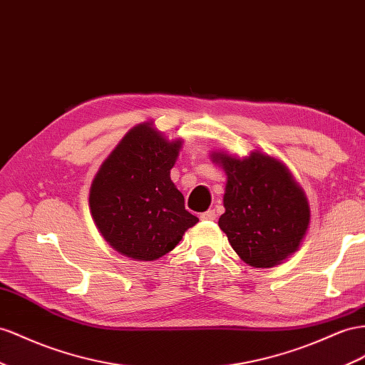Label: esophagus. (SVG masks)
Wrapping results in <instances>:
<instances>
[{
  "mask_svg": "<svg viewBox=\"0 0 365 365\" xmlns=\"http://www.w3.org/2000/svg\"><path fill=\"white\" fill-rule=\"evenodd\" d=\"M200 218H201L202 221H213V220H216V212L210 209V210H207V212L201 213Z\"/></svg>",
  "mask_w": 365,
  "mask_h": 365,
  "instance_id": "esophagus-1",
  "label": "esophagus"
}]
</instances>
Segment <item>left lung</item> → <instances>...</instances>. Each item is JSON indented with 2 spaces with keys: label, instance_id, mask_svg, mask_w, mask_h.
<instances>
[{
  "label": "left lung",
  "instance_id": "obj_1",
  "mask_svg": "<svg viewBox=\"0 0 365 365\" xmlns=\"http://www.w3.org/2000/svg\"><path fill=\"white\" fill-rule=\"evenodd\" d=\"M227 173L224 207L218 221L233 250L252 267L281 264L297 252L309 227L310 210L287 167L253 152L236 160L215 153Z\"/></svg>",
  "mask_w": 365,
  "mask_h": 365
}]
</instances>
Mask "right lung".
<instances>
[{
    "mask_svg": "<svg viewBox=\"0 0 365 365\" xmlns=\"http://www.w3.org/2000/svg\"><path fill=\"white\" fill-rule=\"evenodd\" d=\"M181 141H165L149 123L115 147L91 187V210L104 240L132 259L153 261L198 222L170 180Z\"/></svg>",
    "mask_w": 365,
    "mask_h": 365,
    "instance_id": "obj_1",
    "label": "right lung"
}]
</instances>
